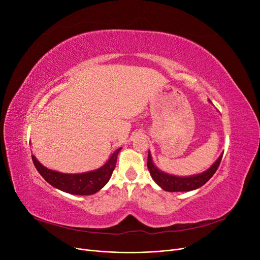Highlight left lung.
<instances>
[{
	"mask_svg": "<svg viewBox=\"0 0 260 260\" xmlns=\"http://www.w3.org/2000/svg\"><path fill=\"white\" fill-rule=\"evenodd\" d=\"M223 153L216 160L214 165L206 172H203L196 176H189V177H178L169 175L167 173H163L159 171L152 161L151 154L148 152L147 156V169L151 173L152 178L155 180V182L168 192H187V190L196 189L203 184H206L219 168V165L221 162Z\"/></svg>",
	"mask_w": 260,
	"mask_h": 260,
	"instance_id": "obj_1",
	"label": "left lung"
}]
</instances>
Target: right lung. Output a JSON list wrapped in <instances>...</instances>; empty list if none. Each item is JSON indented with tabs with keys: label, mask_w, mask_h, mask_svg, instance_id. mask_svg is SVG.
<instances>
[{
	"label": "right lung",
	"mask_w": 260,
	"mask_h": 260,
	"mask_svg": "<svg viewBox=\"0 0 260 260\" xmlns=\"http://www.w3.org/2000/svg\"><path fill=\"white\" fill-rule=\"evenodd\" d=\"M120 151L121 147L117 149L102 168L83 174H63L54 172L43 167L35 156H31V158L37 171L52 186L68 194L92 195L100 190L112 177Z\"/></svg>",
	"instance_id": "right-lung-1"
}]
</instances>
